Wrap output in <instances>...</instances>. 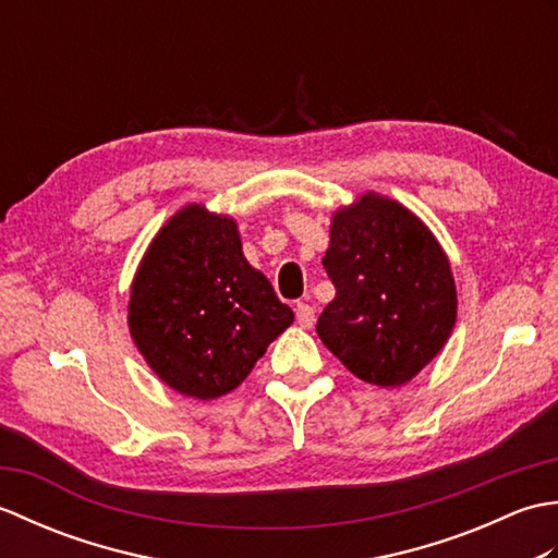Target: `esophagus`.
I'll return each instance as SVG.
<instances>
[{
  "instance_id": "esophagus-1",
  "label": "esophagus",
  "mask_w": 558,
  "mask_h": 558,
  "mask_svg": "<svg viewBox=\"0 0 558 558\" xmlns=\"http://www.w3.org/2000/svg\"><path fill=\"white\" fill-rule=\"evenodd\" d=\"M294 314H298V324H300L302 328H312L314 322H316L314 306L306 304V302H298V306H294Z\"/></svg>"
}]
</instances>
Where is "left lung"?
I'll use <instances>...</instances> for the list:
<instances>
[{"label": "left lung", "mask_w": 558, "mask_h": 558, "mask_svg": "<svg viewBox=\"0 0 558 558\" xmlns=\"http://www.w3.org/2000/svg\"><path fill=\"white\" fill-rule=\"evenodd\" d=\"M324 268L336 298L318 316L324 345L366 384L400 386L456 326V282L444 248L408 208L376 194L330 225Z\"/></svg>", "instance_id": "left-lung-1"}]
</instances>
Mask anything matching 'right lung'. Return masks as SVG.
<instances>
[{
  "label": "right lung",
  "instance_id": "1",
  "mask_svg": "<svg viewBox=\"0 0 558 558\" xmlns=\"http://www.w3.org/2000/svg\"><path fill=\"white\" fill-rule=\"evenodd\" d=\"M292 318L248 266L234 220L204 206H186L158 232L129 300V330L150 369L198 400L240 386Z\"/></svg>",
  "mask_w": 558,
  "mask_h": 558
}]
</instances>
